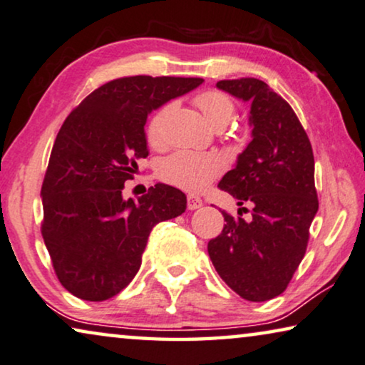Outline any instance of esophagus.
I'll return each mask as SVG.
<instances>
[{
    "mask_svg": "<svg viewBox=\"0 0 365 365\" xmlns=\"http://www.w3.org/2000/svg\"><path fill=\"white\" fill-rule=\"evenodd\" d=\"M200 205H202V199L197 197V195H194V194H189L187 195V209L189 210L199 209Z\"/></svg>",
    "mask_w": 365,
    "mask_h": 365,
    "instance_id": "obj_1",
    "label": "esophagus"
}]
</instances>
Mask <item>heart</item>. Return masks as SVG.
<instances>
[{
    "instance_id": "obj_1",
    "label": "heart",
    "mask_w": 365,
    "mask_h": 365,
    "mask_svg": "<svg viewBox=\"0 0 365 365\" xmlns=\"http://www.w3.org/2000/svg\"><path fill=\"white\" fill-rule=\"evenodd\" d=\"M194 103L210 125L224 126L235 113V103L229 93L207 88L194 95ZM171 105H165L153 115L146 128V138L151 146L165 143V121ZM224 171V158L212 151H176L160 166V178L165 182L189 192H200Z\"/></svg>"
}]
</instances>
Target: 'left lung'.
Listing matches in <instances>:
<instances>
[{"label": "left lung", "instance_id": "obj_1", "mask_svg": "<svg viewBox=\"0 0 365 365\" xmlns=\"http://www.w3.org/2000/svg\"><path fill=\"white\" fill-rule=\"evenodd\" d=\"M217 87L252 102L253 140L219 182L239 205L252 204V219L222 210L224 229L209 242L207 252L237 294L267 301L287 289L308 247L319 205L313 148L289 103L263 81L234 78Z\"/></svg>", "mask_w": 365, "mask_h": 365}]
</instances>
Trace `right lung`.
<instances>
[{
  "label": "right lung",
  "instance_id": "right-lung-1",
  "mask_svg": "<svg viewBox=\"0 0 365 365\" xmlns=\"http://www.w3.org/2000/svg\"><path fill=\"white\" fill-rule=\"evenodd\" d=\"M202 83L199 77H121L103 83L68 113L42 181L41 234L62 287L86 301L118 294L140 270L156 224L186 210V195L156 184L136 200L125 181L148 156L145 123Z\"/></svg>",
  "mask_w": 365,
  "mask_h": 365
}]
</instances>
